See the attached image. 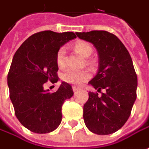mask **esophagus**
I'll return each mask as SVG.
<instances>
[{
    "label": "esophagus",
    "instance_id": "34e87169",
    "mask_svg": "<svg viewBox=\"0 0 149 149\" xmlns=\"http://www.w3.org/2000/svg\"><path fill=\"white\" fill-rule=\"evenodd\" d=\"M72 90H73V92L74 93H77L78 90H79V88L76 87V86H73V87H72Z\"/></svg>",
    "mask_w": 149,
    "mask_h": 149
}]
</instances>
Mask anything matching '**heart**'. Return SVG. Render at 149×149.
<instances>
[{
  "label": "heart",
  "mask_w": 149,
  "mask_h": 149,
  "mask_svg": "<svg viewBox=\"0 0 149 149\" xmlns=\"http://www.w3.org/2000/svg\"><path fill=\"white\" fill-rule=\"evenodd\" d=\"M74 49L85 58L90 56L93 52V47L88 42H83V41L76 42L74 45ZM65 59H66V49L64 47H61L56 53V64L58 67L60 68L64 67ZM86 62L88 64H93V61L91 60H87ZM61 77L64 81L67 83L79 85H81L83 82L86 81L87 80H89L90 78V72L88 70L74 71L68 69L64 72L61 76Z\"/></svg>",
  "instance_id": "obj_1"
}]
</instances>
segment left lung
I'll list each match as a JSON object with an SVG mask.
<instances>
[{
	"label": "left lung",
	"mask_w": 149,
	"mask_h": 149,
	"mask_svg": "<svg viewBox=\"0 0 149 149\" xmlns=\"http://www.w3.org/2000/svg\"><path fill=\"white\" fill-rule=\"evenodd\" d=\"M81 39L91 42L98 53L97 75L89 82L102 96L89 92L84 105L83 118L90 132L109 135L117 132L127 121L136 99L137 76L132 57L123 43L110 32H77Z\"/></svg>",
	"instance_id": "1"
}]
</instances>
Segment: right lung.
Masks as SVG:
<instances>
[{
	"mask_svg": "<svg viewBox=\"0 0 149 149\" xmlns=\"http://www.w3.org/2000/svg\"><path fill=\"white\" fill-rule=\"evenodd\" d=\"M75 38L73 32H38L13 56L7 77L9 97L17 119L32 132H51L61 123L62 105L73 95L72 86L63 81L57 91L50 93L43 85L47 81H58L56 53Z\"/></svg>",
	"mask_w": 149,
	"mask_h": 149,
	"instance_id": "right-lung-1",
	"label": "right lung"
}]
</instances>
